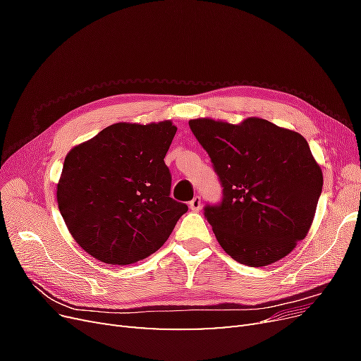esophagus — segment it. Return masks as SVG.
<instances>
[{"mask_svg":"<svg viewBox=\"0 0 361 361\" xmlns=\"http://www.w3.org/2000/svg\"><path fill=\"white\" fill-rule=\"evenodd\" d=\"M190 209L194 212H199L202 209V199L199 195H195V197L190 202Z\"/></svg>","mask_w":361,"mask_h":361,"instance_id":"1","label":"esophagus"}]
</instances>
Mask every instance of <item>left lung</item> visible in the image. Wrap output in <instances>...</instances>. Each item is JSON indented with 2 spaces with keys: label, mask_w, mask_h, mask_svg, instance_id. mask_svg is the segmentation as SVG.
Segmentation results:
<instances>
[{
  "label": "left lung",
  "mask_w": 361,
  "mask_h": 361,
  "mask_svg": "<svg viewBox=\"0 0 361 361\" xmlns=\"http://www.w3.org/2000/svg\"><path fill=\"white\" fill-rule=\"evenodd\" d=\"M188 123L223 187L221 203L204 207L216 241L247 267L288 256L309 233L324 183L307 141L259 117Z\"/></svg>",
  "instance_id": "1"
}]
</instances>
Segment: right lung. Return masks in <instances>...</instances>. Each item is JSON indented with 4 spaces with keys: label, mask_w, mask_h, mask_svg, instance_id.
I'll return each mask as SVG.
<instances>
[{
    "label": "right lung",
    "mask_w": 361,
    "mask_h": 361,
    "mask_svg": "<svg viewBox=\"0 0 361 361\" xmlns=\"http://www.w3.org/2000/svg\"><path fill=\"white\" fill-rule=\"evenodd\" d=\"M178 128L114 123L64 158L57 203L72 238L94 259L133 265L159 250L188 211L170 197L164 162Z\"/></svg>",
    "instance_id": "add662e5"
}]
</instances>
